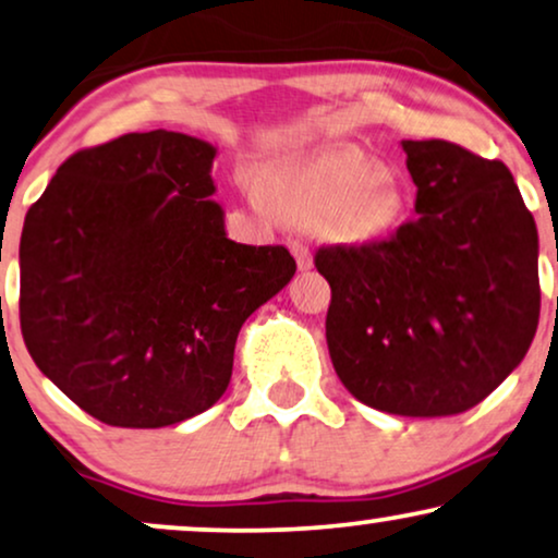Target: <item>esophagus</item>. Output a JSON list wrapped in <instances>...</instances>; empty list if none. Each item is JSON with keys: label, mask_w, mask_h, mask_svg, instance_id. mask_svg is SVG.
Wrapping results in <instances>:
<instances>
[{"label": "esophagus", "mask_w": 558, "mask_h": 558, "mask_svg": "<svg viewBox=\"0 0 558 558\" xmlns=\"http://www.w3.org/2000/svg\"><path fill=\"white\" fill-rule=\"evenodd\" d=\"M289 251H292L294 262H296V269L300 271H310L313 269V253H310V248L302 241H292L289 243Z\"/></svg>", "instance_id": "1"}]
</instances>
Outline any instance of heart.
I'll list each match as a JSON object with an SVG mask.
<instances>
[{"label": "heart", "mask_w": 558, "mask_h": 558, "mask_svg": "<svg viewBox=\"0 0 558 558\" xmlns=\"http://www.w3.org/2000/svg\"><path fill=\"white\" fill-rule=\"evenodd\" d=\"M243 190L253 205L271 213L274 202L307 220L328 215V230L343 243H372L392 226L400 194L368 158L330 150L274 166L266 184L245 173Z\"/></svg>", "instance_id": "b5f03b06"}]
</instances>
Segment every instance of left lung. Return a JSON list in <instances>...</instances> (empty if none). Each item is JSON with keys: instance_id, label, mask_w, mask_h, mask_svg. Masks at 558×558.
Returning <instances> with one entry per match:
<instances>
[{"instance_id": "obj_1", "label": "left lung", "mask_w": 558, "mask_h": 558, "mask_svg": "<svg viewBox=\"0 0 558 558\" xmlns=\"http://www.w3.org/2000/svg\"><path fill=\"white\" fill-rule=\"evenodd\" d=\"M415 220L389 241L315 256L343 387L404 417L459 415L531 349L541 315L538 230L502 161L448 141H402Z\"/></svg>"}]
</instances>
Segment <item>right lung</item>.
I'll return each mask as SVG.
<instances>
[{
	"label": "right lung",
	"mask_w": 558,
	"mask_h": 558,
	"mask_svg": "<svg viewBox=\"0 0 558 558\" xmlns=\"http://www.w3.org/2000/svg\"><path fill=\"white\" fill-rule=\"evenodd\" d=\"M217 148L150 130L78 150L27 209L20 328L43 374L114 428H166L226 395L243 323L292 281L213 199Z\"/></svg>",
	"instance_id": "1"
}]
</instances>
